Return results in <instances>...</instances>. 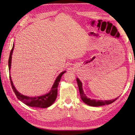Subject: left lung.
<instances>
[{
    "label": "left lung",
    "instance_id": "obj_1",
    "mask_svg": "<svg viewBox=\"0 0 135 135\" xmlns=\"http://www.w3.org/2000/svg\"><path fill=\"white\" fill-rule=\"evenodd\" d=\"M76 81L78 83V85L79 93L80 95V97L83 101L86 103L88 105H89L90 106H94V107H98V106H101L104 105L106 104H109L114 102L115 101H116L119 97H117L114 100H107V101H103V100H91L89 98H88L85 94H84L83 88H82V83L80 81V80L78 78H76Z\"/></svg>",
    "mask_w": 135,
    "mask_h": 135
}]
</instances>
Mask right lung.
I'll return each instance as SVG.
<instances>
[{
  "mask_svg": "<svg viewBox=\"0 0 135 135\" xmlns=\"http://www.w3.org/2000/svg\"><path fill=\"white\" fill-rule=\"evenodd\" d=\"M13 47H14V44H13V46L10 51V56L9 59L8 63H9V70L11 68V58H12L11 56L13 50ZM65 73H66V71H64L61 73L59 75L57 78H56L51 90L50 91L49 93L41 96L34 97L24 96L21 94H20V93H18V92L16 90L15 88L13 86L10 76V80L12 89L19 100L22 101L23 103H24L26 105L30 106V107L45 108L50 107V106L55 101L57 97V87L59 84V83L61 80V77Z\"/></svg>",
  "mask_w": 135,
  "mask_h": 135,
  "instance_id": "1",
  "label": "right lung"
}]
</instances>
